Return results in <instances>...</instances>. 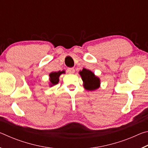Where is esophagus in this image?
Segmentation results:
<instances>
[{"label":"esophagus","mask_w":148,"mask_h":148,"mask_svg":"<svg viewBox=\"0 0 148 148\" xmlns=\"http://www.w3.org/2000/svg\"><path fill=\"white\" fill-rule=\"evenodd\" d=\"M67 72H68L70 74H73V73H74L75 70L74 68H68L67 69Z\"/></svg>","instance_id":"34e87169"}]
</instances>
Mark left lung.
I'll use <instances>...</instances> for the list:
<instances>
[{"instance_id": "8db88e82", "label": "left lung", "mask_w": 148, "mask_h": 148, "mask_svg": "<svg viewBox=\"0 0 148 148\" xmlns=\"http://www.w3.org/2000/svg\"><path fill=\"white\" fill-rule=\"evenodd\" d=\"M84 82V88L88 91H94L100 87V79L94 73L86 69H83L79 72Z\"/></svg>"}]
</instances>
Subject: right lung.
I'll return each instance as SVG.
<instances>
[{
    "label": "right lung",
    "instance_id": "obj_1",
    "mask_svg": "<svg viewBox=\"0 0 148 148\" xmlns=\"http://www.w3.org/2000/svg\"><path fill=\"white\" fill-rule=\"evenodd\" d=\"M64 71H59V72H51V73L49 74V81H50V86H53L54 85H56L58 84L59 81V77L60 75L64 73Z\"/></svg>",
    "mask_w": 148,
    "mask_h": 148
}]
</instances>
